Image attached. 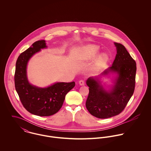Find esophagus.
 <instances>
[{
  "instance_id": "obj_1",
  "label": "esophagus",
  "mask_w": 151,
  "mask_h": 151,
  "mask_svg": "<svg viewBox=\"0 0 151 151\" xmlns=\"http://www.w3.org/2000/svg\"><path fill=\"white\" fill-rule=\"evenodd\" d=\"M79 84H80V86H84V81L83 80H80V81H79Z\"/></svg>"
}]
</instances>
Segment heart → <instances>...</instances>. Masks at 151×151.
I'll list each match as a JSON object with an SVG mask.
<instances>
[{"mask_svg": "<svg viewBox=\"0 0 151 151\" xmlns=\"http://www.w3.org/2000/svg\"><path fill=\"white\" fill-rule=\"evenodd\" d=\"M100 47L96 45H88L84 46L83 49L84 58L86 60H90L94 58L99 52ZM108 56L105 53L100 54L95 60L92 68L93 70H99L108 60Z\"/></svg>", "mask_w": 151, "mask_h": 151, "instance_id": "obj_1", "label": "heart"}]
</instances>
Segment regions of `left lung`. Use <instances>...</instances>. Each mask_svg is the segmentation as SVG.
I'll list each match as a JSON object with an SVG mask.
<instances>
[{
	"mask_svg": "<svg viewBox=\"0 0 151 151\" xmlns=\"http://www.w3.org/2000/svg\"><path fill=\"white\" fill-rule=\"evenodd\" d=\"M114 45L117 54L113 65L101 74H117L111 89L105 90L98 77H89L86 80L89 91L86 108L92 116L99 119H107L120 114L126 108L135 89V61L122 44L114 42Z\"/></svg>",
	"mask_w": 151,
	"mask_h": 151,
	"instance_id": "obj_1",
	"label": "left lung"
}]
</instances>
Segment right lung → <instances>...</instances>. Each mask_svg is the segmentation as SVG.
<instances>
[{
    "label": "right lung",
    "mask_w": 151,
    "mask_h": 151,
    "mask_svg": "<svg viewBox=\"0 0 151 151\" xmlns=\"http://www.w3.org/2000/svg\"><path fill=\"white\" fill-rule=\"evenodd\" d=\"M47 47L45 40L36 41L19 56L14 74L16 90L22 105L29 113L39 116H49L62 108L66 94L75 83H56L47 88L30 84L27 76V65L30 58L41 49Z\"/></svg>",
    "instance_id": "right-lung-1"
}]
</instances>
